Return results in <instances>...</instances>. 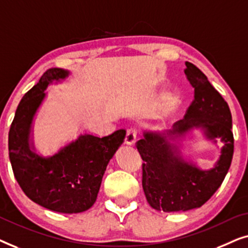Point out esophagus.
<instances>
[{"instance_id":"obj_1","label":"esophagus","mask_w":248,"mask_h":248,"mask_svg":"<svg viewBox=\"0 0 248 248\" xmlns=\"http://www.w3.org/2000/svg\"><path fill=\"white\" fill-rule=\"evenodd\" d=\"M137 138H138L137 130H135V128H133V127L128 128L126 137H125V143L128 144V145H133L135 143V141H137Z\"/></svg>"}]
</instances>
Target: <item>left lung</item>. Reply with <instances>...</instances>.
I'll use <instances>...</instances> for the list:
<instances>
[{
	"instance_id": "8db88e82",
	"label": "left lung",
	"mask_w": 248,
	"mask_h": 248,
	"mask_svg": "<svg viewBox=\"0 0 248 248\" xmlns=\"http://www.w3.org/2000/svg\"><path fill=\"white\" fill-rule=\"evenodd\" d=\"M185 76L194 88L183 120L172 125L171 133H184L194 126L205 130L208 138L225 142L222 155L211 170L191 166L177 155L174 145L154 132L144 131L137 142L142 160V187L149 204L158 211H187L200 208L222 184L232 164L233 134L228 104L208 78L194 64L186 62Z\"/></svg>"
}]
</instances>
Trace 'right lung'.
<instances>
[{"instance_id": "right-lung-1", "label": "right lung", "mask_w": 248, "mask_h": 248, "mask_svg": "<svg viewBox=\"0 0 248 248\" xmlns=\"http://www.w3.org/2000/svg\"><path fill=\"white\" fill-rule=\"evenodd\" d=\"M67 71L48 69L20 101L9 132V157L20 187L37 204L61 213L86 211L96 202L108 162L124 142L126 131L106 137L81 134L49 158L30 150L32 117L53 80L64 79Z\"/></svg>"}]
</instances>
